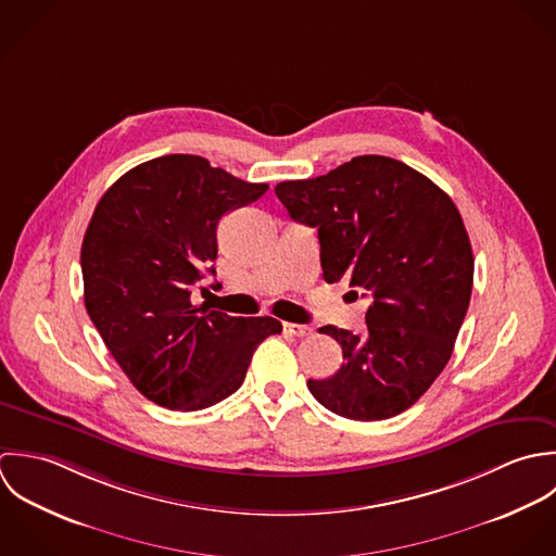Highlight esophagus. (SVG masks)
Segmentation results:
<instances>
[{
  "label": "esophagus",
  "mask_w": 556,
  "mask_h": 556,
  "mask_svg": "<svg viewBox=\"0 0 556 556\" xmlns=\"http://www.w3.org/2000/svg\"><path fill=\"white\" fill-rule=\"evenodd\" d=\"M283 331L294 334V337H307V334H312L309 327H305V325H294V323H286V325H283Z\"/></svg>",
  "instance_id": "1"
}]
</instances>
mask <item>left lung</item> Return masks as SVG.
I'll use <instances>...</instances> for the list:
<instances>
[{
  "label": "left lung",
  "instance_id": "8db88e82",
  "mask_svg": "<svg viewBox=\"0 0 556 556\" xmlns=\"http://www.w3.org/2000/svg\"><path fill=\"white\" fill-rule=\"evenodd\" d=\"M275 193L294 222L318 229L325 281L348 279L350 294L371 299L365 333L320 329L343 363L307 382L312 395L354 421L404 413L443 371L470 303L475 260L455 204L417 169L378 154L279 182Z\"/></svg>",
  "mask_w": 556,
  "mask_h": 556
}]
</instances>
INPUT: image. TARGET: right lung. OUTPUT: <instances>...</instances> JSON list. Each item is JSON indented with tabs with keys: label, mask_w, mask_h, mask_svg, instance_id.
Segmentation results:
<instances>
[{
	"label": "right lung",
	"mask_w": 556,
	"mask_h": 556,
	"mask_svg": "<svg viewBox=\"0 0 556 556\" xmlns=\"http://www.w3.org/2000/svg\"><path fill=\"white\" fill-rule=\"evenodd\" d=\"M195 154L146 161L117 178L84 236L90 320L132 387L169 410H202L244 380L255 348L281 323L193 305L215 275L223 215L266 193Z\"/></svg>",
	"instance_id": "add662e5"
}]
</instances>
